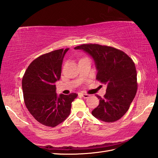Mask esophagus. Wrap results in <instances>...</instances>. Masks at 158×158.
<instances>
[{"label": "esophagus", "mask_w": 158, "mask_h": 158, "mask_svg": "<svg viewBox=\"0 0 158 158\" xmlns=\"http://www.w3.org/2000/svg\"><path fill=\"white\" fill-rule=\"evenodd\" d=\"M80 95H81L83 98H88V97L89 96V94H83V93H81L80 94Z\"/></svg>", "instance_id": "obj_1"}]
</instances>
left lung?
Returning <instances> with one entry per match:
<instances>
[{
	"mask_svg": "<svg viewBox=\"0 0 158 158\" xmlns=\"http://www.w3.org/2000/svg\"><path fill=\"white\" fill-rule=\"evenodd\" d=\"M74 49L83 50L92 57L98 71L96 79L107 86L104 98L96 96L100 103L92 111L93 116L108 123L119 119L136 94L137 74L133 60L112 47L83 44Z\"/></svg>",
	"mask_w": 158,
	"mask_h": 158,
	"instance_id": "obj_1",
	"label": "left lung"
}]
</instances>
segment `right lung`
I'll list each match as a JSON object with an SVG mask.
<instances>
[{
    "mask_svg": "<svg viewBox=\"0 0 158 158\" xmlns=\"http://www.w3.org/2000/svg\"><path fill=\"white\" fill-rule=\"evenodd\" d=\"M69 48L58 49L38 57L31 63L22 79L26 108L41 124L55 127L69 117L71 103L77 95L56 94L55 83L61 76L64 57Z\"/></svg>",
    "mask_w": 158,
    "mask_h": 158,
    "instance_id": "add662e5",
    "label": "right lung"
}]
</instances>
